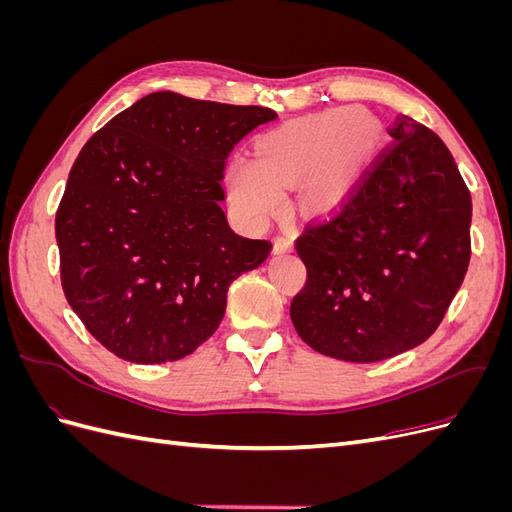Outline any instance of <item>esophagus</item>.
Instances as JSON below:
<instances>
[{"label": "esophagus", "mask_w": 512, "mask_h": 512, "mask_svg": "<svg viewBox=\"0 0 512 512\" xmlns=\"http://www.w3.org/2000/svg\"><path fill=\"white\" fill-rule=\"evenodd\" d=\"M294 245V230L292 228H282L275 235V252H288Z\"/></svg>", "instance_id": "esophagus-1"}]
</instances>
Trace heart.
I'll return each instance as SVG.
<instances>
[{
  "label": "heart",
  "instance_id": "1",
  "mask_svg": "<svg viewBox=\"0 0 512 512\" xmlns=\"http://www.w3.org/2000/svg\"><path fill=\"white\" fill-rule=\"evenodd\" d=\"M361 117L363 113L359 108H337L318 119L294 123V126L262 136L256 145L254 160L237 158L228 168V188L237 209L247 220L265 222L271 213L280 209L284 190L316 167L319 170L307 183L309 200L316 207H331L337 203L344 192L348 164L369 141L365 126L352 133L349 131ZM339 142L343 145L339 146Z\"/></svg>",
  "mask_w": 512,
  "mask_h": 512
}]
</instances>
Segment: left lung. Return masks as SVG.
<instances>
[{"label":"left lung","mask_w":512,"mask_h":512,"mask_svg":"<svg viewBox=\"0 0 512 512\" xmlns=\"http://www.w3.org/2000/svg\"><path fill=\"white\" fill-rule=\"evenodd\" d=\"M339 205L297 239L307 282L290 303L307 346L376 363L440 327L466 277L472 198L442 138L408 115Z\"/></svg>","instance_id":"8db88e82"}]
</instances>
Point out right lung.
<instances>
[{"instance_id": "right-lung-1", "label": "right lung", "mask_w": 512, "mask_h": 512, "mask_svg": "<svg viewBox=\"0 0 512 512\" xmlns=\"http://www.w3.org/2000/svg\"><path fill=\"white\" fill-rule=\"evenodd\" d=\"M277 117L156 91L89 138L55 215L70 307L123 361L192 354L220 327L228 286L271 252L226 222L224 166L245 134Z\"/></svg>"}]
</instances>
